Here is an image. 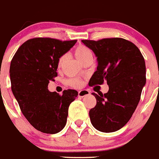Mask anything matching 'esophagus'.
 I'll return each instance as SVG.
<instances>
[{
	"label": "esophagus",
	"instance_id": "1",
	"mask_svg": "<svg viewBox=\"0 0 159 159\" xmlns=\"http://www.w3.org/2000/svg\"><path fill=\"white\" fill-rule=\"evenodd\" d=\"M90 94V92L88 90H81V91L78 92V96L80 97H84L85 96H88Z\"/></svg>",
	"mask_w": 159,
	"mask_h": 159
}]
</instances>
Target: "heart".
I'll use <instances>...</instances> for the list:
<instances>
[{
    "mask_svg": "<svg viewBox=\"0 0 159 159\" xmlns=\"http://www.w3.org/2000/svg\"><path fill=\"white\" fill-rule=\"evenodd\" d=\"M75 54L76 56V57L78 58V59L79 61H83L84 59H86L89 56H92V52L90 51V49L89 48H87L86 46L82 45V44H79L75 48ZM63 60H64V57L61 56V57L59 59V61H58V68L61 67L62 64L63 63ZM68 84L71 86L75 87V88H79L82 85L83 81H81L79 78H70L67 81Z\"/></svg>",
    "mask_w": 159,
    "mask_h": 159,
    "instance_id": "obj_1",
    "label": "heart"
}]
</instances>
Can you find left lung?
<instances>
[{
    "instance_id": "obj_1",
    "label": "left lung",
    "mask_w": 159,
    "mask_h": 159,
    "mask_svg": "<svg viewBox=\"0 0 159 159\" xmlns=\"http://www.w3.org/2000/svg\"><path fill=\"white\" fill-rule=\"evenodd\" d=\"M97 57L98 66L89 84L94 86L105 81L107 93H93L96 105L89 111L90 121L95 129L112 133L126 124L140 102L146 83L143 56L131 41L120 38L99 41L82 40Z\"/></svg>"
}]
</instances>
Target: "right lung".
Returning a JSON list of instances; mask_svg holds the SVG:
<instances>
[{
	"mask_svg": "<svg viewBox=\"0 0 159 159\" xmlns=\"http://www.w3.org/2000/svg\"><path fill=\"white\" fill-rule=\"evenodd\" d=\"M77 42L35 38L23 43L10 65L11 91L27 121L44 133L55 134L66 125L68 108L78 96L67 89L59 95L48 89L57 76L59 59Z\"/></svg>",
	"mask_w": 159,
	"mask_h": 159,
	"instance_id": "1",
	"label": "right lung"
}]
</instances>
